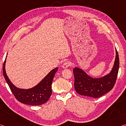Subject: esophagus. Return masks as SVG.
<instances>
[{
  "label": "esophagus",
  "instance_id": "1",
  "mask_svg": "<svg viewBox=\"0 0 126 126\" xmlns=\"http://www.w3.org/2000/svg\"><path fill=\"white\" fill-rule=\"evenodd\" d=\"M69 65H70V63L69 62L66 61L65 62H64L63 64V65L62 67V68H63L64 69H65V68H68V67H69Z\"/></svg>",
  "mask_w": 126,
  "mask_h": 126
}]
</instances>
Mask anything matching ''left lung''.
Wrapping results in <instances>:
<instances>
[{"label":"left lung","mask_w":126,"mask_h":126,"mask_svg":"<svg viewBox=\"0 0 126 126\" xmlns=\"http://www.w3.org/2000/svg\"><path fill=\"white\" fill-rule=\"evenodd\" d=\"M119 66V56L116 49V58L112 69L102 77L93 78L78 67L73 68L74 88L78 94L93 98H98L110 92L114 87Z\"/></svg>","instance_id":"left-lung-1"}]
</instances>
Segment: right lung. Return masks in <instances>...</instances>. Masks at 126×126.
<instances>
[{
  "label": "right lung",
  "mask_w": 126,
  "mask_h": 126,
  "mask_svg": "<svg viewBox=\"0 0 126 126\" xmlns=\"http://www.w3.org/2000/svg\"><path fill=\"white\" fill-rule=\"evenodd\" d=\"M7 57L3 64V75L16 99L23 104L32 106L41 105L47 102L52 94V83L55 74L58 71V67L52 70L39 83L32 88L29 89L20 88L15 86L12 83L6 73L5 63Z\"/></svg>",
  "instance_id": "1"
}]
</instances>
